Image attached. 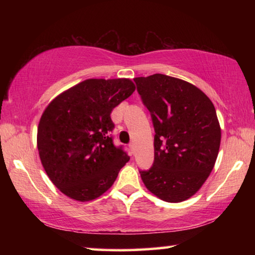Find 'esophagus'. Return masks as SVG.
Masks as SVG:
<instances>
[{
    "mask_svg": "<svg viewBox=\"0 0 255 255\" xmlns=\"http://www.w3.org/2000/svg\"><path fill=\"white\" fill-rule=\"evenodd\" d=\"M129 148H130V150H131V153H133L135 152V143H133V141H131L130 144H129Z\"/></svg>",
    "mask_w": 255,
    "mask_h": 255,
    "instance_id": "34e87169",
    "label": "esophagus"
}]
</instances>
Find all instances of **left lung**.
<instances>
[{
  "instance_id": "left-lung-1",
  "label": "left lung",
  "mask_w": 255,
  "mask_h": 255,
  "mask_svg": "<svg viewBox=\"0 0 255 255\" xmlns=\"http://www.w3.org/2000/svg\"><path fill=\"white\" fill-rule=\"evenodd\" d=\"M152 115L154 164L140 171L149 192L166 202H181L199 191L213 171L222 130L210 99L196 85L153 74L133 79Z\"/></svg>"
}]
</instances>
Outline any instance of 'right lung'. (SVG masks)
Listing matches in <instances>:
<instances>
[{
  "label": "right lung",
  "instance_id": "obj_1",
  "mask_svg": "<svg viewBox=\"0 0 255 255\" xmlns=\"http://www.w3.org/2000/svg\"><path fill=\"white\" fill-rule=\"evenodd\" d=\"M130 79H89L58 94L42 112L37 147L51 182L73 200L97 199L129 156L112 143L114 108L133 93Z\"/></svg>",
  "mask_w": 255,
  "mask_h": 255
}]
</instances>
